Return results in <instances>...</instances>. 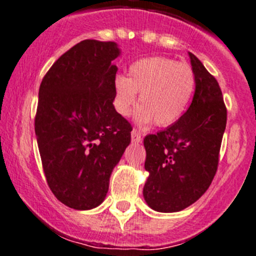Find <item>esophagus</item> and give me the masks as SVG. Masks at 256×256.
Segmentation results:
<instances>
[{"label":"esophagus","instance_id":"esophagus-1","mask_svg":"<svg viewBox=\"0 0 256 256\" xmlns=\"http://www.w3.org/2000/svg\"><path fill=\"white\" fill-rule=\"evenodd\" d=\"M132 142H133V143H140L142 142L140 133H138L136 129H133V130H132Z\"/></svg>","mask_w":256,"mask_h":256}]
</instances>
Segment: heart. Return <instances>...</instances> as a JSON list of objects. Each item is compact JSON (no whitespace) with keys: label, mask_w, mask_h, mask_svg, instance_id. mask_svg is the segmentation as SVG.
Returning <instances> with one entry per match:
<instances>
[{"label":"heart","mask_w":256,"mask_h":256,"mask_svg":"<svg viewBox=\"0 0 256 256\" xmlns=\"http://www.w3.org/2000/svg\"><path fill=\"white\" fill-rule=\"evenodd\" d=\"M194 84V74L187 64L165 56L144 58L129 66L128 78H114V107L120 114L128 116L138 92L142 107L136 122L146 126L155 120L159 127H168L185 113Z\"/></svg>","instance_id":"b5f03b06"}]
</instances>
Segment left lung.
I'll return each instance as SVG.
<instances>
[{
    "label": "left lung",
    "mask_w": 256,
    "mask_h": 256,
    "mask_svg": "<svg viewBox=\"0 0 256 256\" xmlns=\"http://www.w3.org/2000/svg\"><path fill=\"white\" fill-rule=\"evenodd\" d=\"M188 55L196 81L188 110L170 127L144 138L149 176L143 196L158 212L185 210L207 191L226 130V108L220 85L192 52Z\"/></svg>",
    "instance_id": "1"
}]
</instances>
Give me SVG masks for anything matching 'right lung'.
<instances>
[{
  "label": "right lung",
  "mask_w": 256,
  "mask_h": 256,
  "mask_svg": "<svg viewBox=\"0 0 256 256\" xmlns=\"http://www.w3.org/2000/svg\"><path fill=\"white\" fill-rule=\"evenodd\" d=\"M114 42L86 39L52 64L39 88L36 136L46 182L65 206H100L132 127L113 106Z\"/></svg>",
  "instance_id": "obj_1"
}]
</instances>
